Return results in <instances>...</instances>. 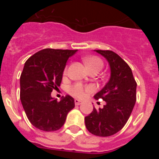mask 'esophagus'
I'll return each mask as SVG.
<instances>
[{"label": "esophagus", "instance_id": "obj_1", "mask_svg": "<svg viewBox=\"0 0 159 159\" xmlns=\"http://www.w3.org/2000/svg\"><path fill=\"white\" fill-rule=\"evenodd\" d=\"M75 104L77 105V106H79V105H80L81 104V100H80V99H75Z\"/></svg>", "mask_w": 159, "mask_h": 159}]
</instances>
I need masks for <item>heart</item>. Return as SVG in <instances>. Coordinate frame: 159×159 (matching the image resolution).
<instances>
[{
    "instance_id": "1",
    "label": "heart",
    "mask_w": 159,
    "mask_h": 159,
    "mask_svg": "<svg viewBox=\"0 0 159 159\" xmlns=\"http://www.w3.org/2000/svg\"><path fill=\"white\" fill-rule=\"evenodd\" d=\"M84 62L86 65L87 68L89 71L92 69H99L102 67L103 63L102 60L96 57H87L84 59ZM67 72V68L64 70V73ZM94 91L93 88L91 86H87L84 87L82 84H76L74 86L71 87L70 88L69 92L74 96L77 97V98H84L88 94L91 93Z\"/></svg>"
}]
</instances>
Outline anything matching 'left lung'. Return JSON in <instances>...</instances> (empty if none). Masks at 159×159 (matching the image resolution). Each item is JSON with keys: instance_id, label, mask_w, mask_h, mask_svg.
Returning <instances> with one entry per match:
<instances>
[{"instance_id": "obj_1", "label": "left lung", "mask_w": 159, "mask_h": 159, "mask_svg": "<svg viewBox=\"0 0 159 159\" xmlns=\"http://www.w3.org/2000/svg\"><path fill=\"white\" fill-rule=\"evenodd\" d=\"M107 60L111 76L94 98L102 99L106 104L85 117L88 131L100 137L113 135L128 120L136 102V84L128 64L112 51L94 50Z\"/></svg>"}]
</instances>
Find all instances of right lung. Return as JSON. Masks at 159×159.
I'll list each match as a JSON object with an SVG mask.
<instances>
[{"label": "right lung", "instance_id": "right-lung-1", "mask_svg": "<svg viewBox=\"0 0 159 159\" xmlns=\"http://www.w3.org/2000/svg\"><path fill=\"white\" fill-rule=\"evenodd\" d=\"M77 50L45 48L28 59L20 78V101L28 119L35 127L55 131L62 127L75 100L67 95L60 102L51 92L62 81L68 58Z\"/></svg>", "mask_w": 159, "mask_h": 159}]
</instances>
